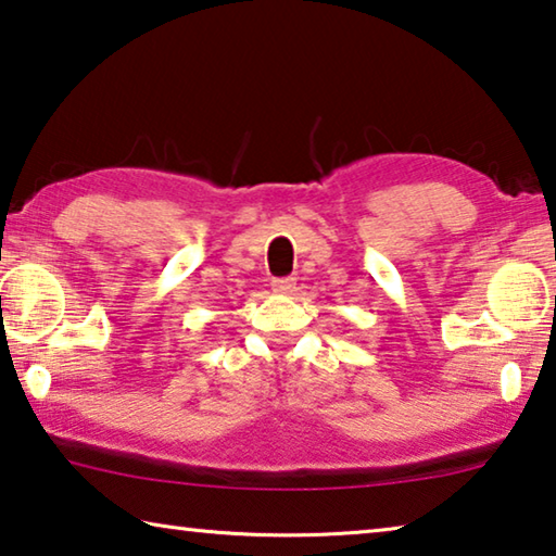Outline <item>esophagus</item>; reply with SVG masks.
<instances>
[{
  "label": "esophagus",
  "mask_w": 556,
  "mask_h": 556,
  "mask_svg": "<svg viewBox=\"0 0 556 556\" xmlns=\"http://www.w3.org/2000/svg\"><path fill=\"white\" fill-rule=\"evenodd\" d=\"M271 289H275L277 294H291V291L296 289V281L291 279V277H287V279H275V281H271Z\"/></svg>",
  "instance_id": "obj_1"
}]
</instances>
